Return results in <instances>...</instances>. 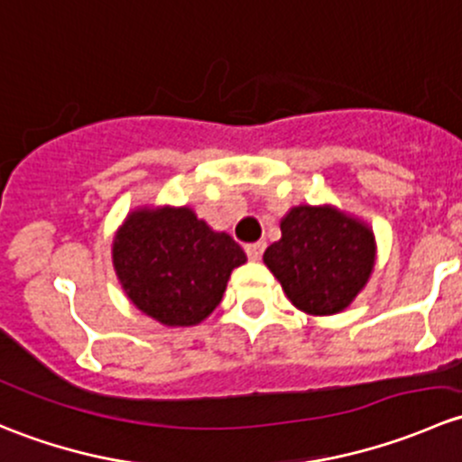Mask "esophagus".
Wrapping results in <instances>:
<instances>
[{
    "instance_id": "1",
    "label": "esophagus",
    "mask_w": 462,
    "mask_h": 462,
    "mask_svg": "<svg viewBox=\"0 0 462 462\" xmlns=\"http://www.w3.org/2000/svg\"><path fill=\"white\" fill-rule=\"evenodd\" d=\"M263 250H265V244H248L245 245V254H248V259L250 261H259L261 259V254H263Z\"/></svg>"
}]
</instances>
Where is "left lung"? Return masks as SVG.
<instances>
[{
  "label": "left lung",
  "mask_w": 462,
  "mask_h": 462,
  "mask_svg": "<svg viewBox=\"0 0 462 462\" xmlns=\"http://www.w3.org/2000/svg\"><path fill=\"white\" fill-rule=\"evenodd\" d=\"M288 300L309 315L346 309L369 282L375 261L374 232L333 208H292L282 239L263 253Z\"/></svg>",
  "instance_id": "left-lung-1"
}]
</instances>
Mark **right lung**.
Here are the masks:
<instances>
[{
	"instance_id": "add662e5",
	"label": "right lung",
	"mask_w": 462,
	"mask_h": 462,
	"mask_svg": "<svg viewBox=\"0 0 462 462\" xmlns=\"http://www.w3.org/2000/svg\"><path fill=\"white\" fill-rule=\"evenodd\" d=\"M241 245L212 232L189 208L138 209L114 241V265L129 300L165 326L208 318L226 292Z\"/></svg>"
}]
</instances>
